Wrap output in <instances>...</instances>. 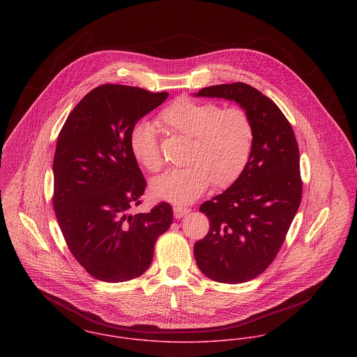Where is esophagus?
Instances as JSON below:
<instances>
[{"label": "esophagus", "instance_id": "obj_1", "mask_svg": "<svg viewBox=\"0 0 357 357\" xmlns=\"http://www.w3.org/2000/svg\"><path fill=\"white\" fill-rule=\"evenodd\" d=\"M173 213H174L176 219H181L183 216L190 214V208H188V207H180V206H176V207H173Z\"/></svg>", "mask_w": 357, "mask_h": 357}]
</instances>
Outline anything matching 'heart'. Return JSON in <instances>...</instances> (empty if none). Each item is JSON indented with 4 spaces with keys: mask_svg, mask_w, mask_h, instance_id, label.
<instances>
[{
    "mask_svg": "<svg viewBox=\"0 0 357 357\" xmlns=\"http://www.w3.org/2000/svg\"><path fill=\"white\" fill-rule=\"evenodd\" d=\"M160 121L178 135L190 139L185 164L170 169L151 183L155 197L173 204H190L210 184H233L246 165L252 144L253 126L239 107L220 108L215 102L178 97L160 114ZM135 158L150 172L162 167V154L151 124H137L130 137Z\"/></svg>",
    "mask_w": 357,
    "mask_h": 357,
    "instance_id": "heart-1",
    "label": "heart"
}]
</instances>
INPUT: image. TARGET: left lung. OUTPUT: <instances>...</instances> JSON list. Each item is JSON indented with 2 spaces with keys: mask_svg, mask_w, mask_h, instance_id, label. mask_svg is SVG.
<instances>
[{
  "mask_svg": "<svg viewBox=\"0 0 357 357\" xmlns=\"http://www.w3.org/2000/svg\"><path fill=\"white\" fill-rule=\"evenodd\" d=\"M195 96L236 101L253 126L252 151L242 173L223 193L200 206L210 230L193 246L196 264L207 278L245 283L275 260L299 208L298 143L280 108L248 84L214 85Z\"/></svg>",
  "mask_w": 357,
  "mask_h": 357,
  "instance_id": "left-lung-1",
  "label": "left lung"
}]
</instances>
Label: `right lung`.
I'll return each instance as SVG.
<instances>
[{"instance_id": "obj_1", "label": "right lung", "mask_w": 357, "mask_h": 357, "mask_svg": "<svg viewBox=\"0 0 357 357\" xmlns=\"http://www.w3.org/2000/svg\"><path fill=\"white\" fill-rule=\"evenodd\" d=\"M167 92L105 84L65 121L54 154V210L75 260L97 280L127 282L150 266L154 245L173 222L169 203L131 214L146 180L130 137Z\"/></svg>"}]
</instances>
